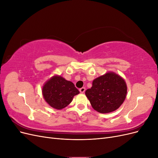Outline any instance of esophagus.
Returning <instances> with one entry per match:
<instances>
[{"label":"esophagus","mask_w":158,"mask_h":158,"mask_svg":"<svg viewBox=\"0 0 158 158\" xmlns=\"http://www.w3.org/2000/svg\"><path fill=\"white\" fill-rule=\"evenodd\" d=\"M79 91H80V93L83 94V93H84V92H85V88H84V87H82V88H81L79 89Z\"/></svg>","instance_id":"esophagus-1"}]
</instances>
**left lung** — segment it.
<instances>
[{"label": "left lung", "instance_id": "8db88e82", "mask_svg": "<svg viewBox=\"0 0 158 158\" xmlns=\"http://www.w3.org/2000/svg\"><path fill=\"white\" fill-rule=\"evenodd\" d=\"M85 94L94 110L101 113H109L119 108L125 101L127 85L120 75L107 72L94 79L92 88Z\"/></svg>", "mask_w": 158, "mask_h": 158}]
</instances>
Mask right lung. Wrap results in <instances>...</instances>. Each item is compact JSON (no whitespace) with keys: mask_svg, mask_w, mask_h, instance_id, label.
Instances as JSON below:
<instances>
[{"mask_svg":"<svg viewBox=\"0 0 158 158\" xmlns=\"http://www.w3.org/2000/svg\"><path fill=\"white\" fill-rule=\"evenodd\" d=\"M80 93L74 84L59 75H54L44 84L42 94L51 107L60 110L72 102L74 96Z\"/></svg>","mask_w":158,"mask_h":158,"instance_id":"obj_1","label":"right lung"}]
</instances>
